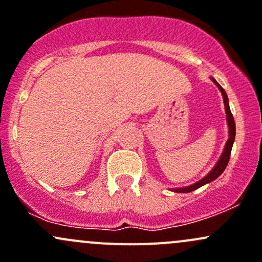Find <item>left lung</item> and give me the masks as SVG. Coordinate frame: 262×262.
Instances as JSON below:
<instances>
[{
    "mask_svg": "<svg viewBox=\"0 0 262 262\" xmlns=\"http://www.w3.org/2000/svg\"><path fill=\"white\" fill-rule=\"evenodd\" d=\"M212 80L214 81V83H215L216 86H218V89L221 90L222 95H223V101H224V106H226V113H227V121H228V126H229V138H228V141H227L226 147H224L223 155H222V157L219 158V161H218V163H216V165H215V167H214L213 170L210 171V172L208 173V175L205 176L204 179H202V180H200V181H198L196 184L191 185V186L182 187V189H175L176 192H190V191H194V190H196L198 187H200V186H203V185L208 184V182L215 180V179L218 178L219 175H222V173H223V171L226 170L227 165H228L229 157H231L232 146H233L234 137H236V123H234L233 115H232L231 109H229L228 97H227L226 91H224V90L222 89L221 84H219L218 82L214 80V78H212Z\"/></svg>",
    "mask_w": 262,
    "mask_h": 262,
    "instance_id": "8db88e82",
    "label": "left lung"
}]
</instances>
